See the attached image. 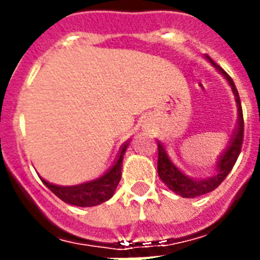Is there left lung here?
I'll return each mask as SVG.
<instances>
[{"label": "left lung", "instance_id": "obj_1", "mask_svg": "<svg viewBox=\"0 0 260 260\" xmlns=\"http://www.w3.org/2000/svg\"><path fill=\"white\" fill-rule=\"evenodd\" d=\"M206 59L221 73L228 83L231 85V89L235 94V100L238 104V112H239V118H238V128L235 129L234 136L231 139L230 144L226 147V150L222 152V155L218 158L217 162V173L214 174L213 177L206 178V179H193V178L186 177L185 174L182 173L175 165L170 160L169 155H167L165 147L162 143L158 142V174L160 179H162L169 189L174 193H177L178 196L185 198H194L202 194H206L214 190L220 183H221L225 177L230 174L232 170V167L235 166V163L238 160V156L242 151L243 146V135H244V120H243V110H242V104H240V98H239L238 89L235 86L234 81L231 78L230 75L226 74L225 71L222 70L221 67L216 64V63L210 59V56L206 55Z\"/></svg>", "mask_w": 260, "mask_h": 260}]
</instances>
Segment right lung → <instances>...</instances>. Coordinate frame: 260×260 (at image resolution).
Here are the masks:
<instances>
[{"mask_svg": "<svg viewBox=\"0 0 260 260\" xmlns=\"http://www.w3.org/2000/svg\"><path fill=\"white\" fill-rule=\"evenodd\" d=\"M128 143L122 144L121 150L118 152L116 162L109 170L106 171L102 177L94 181L81 183L77 186H56L50 182L44 181L42 178L43 183L66 204L75 206H95L102 202L108 201L113 196L114 190L117 187L118 182L121 179V166L122 156L125 152Z\"/></svg>", "mask_w": 260, "mask_h": 260, "instance_id": "add662e5", "label": "right lung"}]
</instances>
